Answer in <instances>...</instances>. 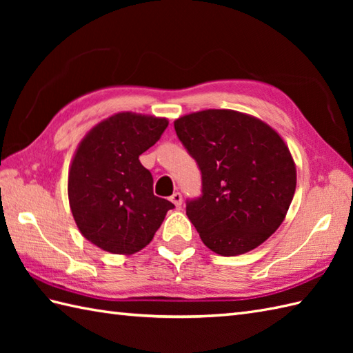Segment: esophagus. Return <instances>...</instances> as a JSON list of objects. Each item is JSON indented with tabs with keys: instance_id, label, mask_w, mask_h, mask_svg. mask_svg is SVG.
<instances>
[{
	"instance_id": "esophagus-1",
	"label": "esophagus",
	"mask_w": 353,
	"mask_h": 353,
	"mask_svg": "<svg viewBox=\"0 0 353 353\" xmlns=\"http://www.w3.org/2000/svg\"><path fill=\"white\" fill-rule=\"evenodd\" d=\"M170 200L172 201V203H174L176 208H181V206H182L183 199H182V194H181V192H174V194H172V196L170 197Z\"/></svg>"
}]
</instances>
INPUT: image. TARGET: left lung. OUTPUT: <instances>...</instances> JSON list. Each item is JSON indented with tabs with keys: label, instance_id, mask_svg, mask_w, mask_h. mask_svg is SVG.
Masks as SVG:
<instances>
[{
	"label": "left lung",
	"instance_id": "left-lung-1",
	"mask_svg": "<svg viewBox=\"0 0 353 353\" xmlns=\"http://www.w3.org/2000/svg\"><path fill=\"white\" fill-rule=\"evenodd\" d=\"M174 130L201 174L186 215L221 256L262 244L281 226L296 191V167L272 127L235 110L209 109L176 119Z\"/></svg>",
	"mask_w": 353,
	"mask_h": 353
}]
</instances>
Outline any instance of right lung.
Returning a JSON list of instances; mask_svg holds the SVG:
<instances>
[{
  "mask_svg": "<svg viewBox=\"0 0 353 353\" xmlns=\"http://www.w3.org/2000/svg\"><path fill=\"white\" fill-rule=\"evenodd\" d=\"M165 118L123 112L80 142L70 170V206L81 234L100 249L132 254L152 241L171 201L153 194L139 156L161 139Z\"/></svg>",
  "mask_w": 353,
  "mask_h": 353,
  "instance_id": "add662e5",
  "label": "right lung"
}]
</instances>
